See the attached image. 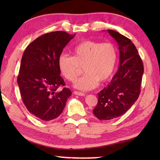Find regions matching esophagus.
<instances>
[{
	"mask_svg": "<svg viewBox=\"0 0 160 160\" xmlns=\"http://www.w3.org/2000/svg\"><path fill=\"white\" fill-rule=\"evenodd\" d=\"M73 93L75 95H77V96H85V94H84V93L78 92V91H75L74 92H73Z\"/></svg>",
	"mask_w": 160,
	"mask_h": 160,
	"instance_id": "obj_1",
	"label": "esophagus"
}]
</instances>
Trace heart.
<instances>
[{"label":"heart","instance_id":"heart-1","mask_svg":"<svg viewBox=\"0 0 160 160\" xmlns=\"http://www.w3.org/2000/svg\"><path fill=\"white\" fill-rule=\"evenodd\" d=\"M72 56L62 54L58 58V67L67 80L74 82L83 67L85 73L74 87L81 91H91L111 77L117 62V52L111 43L85 40L71 50Z\"/></svg>","mask_w":160,"mask_h":160}]
</instances>
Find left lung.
Wrapping results in <instances>:
<instances>
[{"instance_id": "obj_1", "label": "left lung", "mask_w": 160, "mask_h": 160, "mask_svg": "<svg viewBox=\"0 0 160 160\" xmlns=\"http://www.w3.org/2000/svg\"><path fill=\"white\" fill-rule=\"evenodd\" d=\"M116 40L120 51L117 73L108 85L98 93V102L93 112L100 120H109L124 114L140 93L144 66L134 44L113 30H107Z\"/></svg>"}]
</instances>
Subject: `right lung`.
I'll return each instance as SVG.
<instances>
[{
    "label": "right lung",
    "instance_id": "1",
    "mask_svg": "<svg viewBox=\"0 0 160 160\" xmlns=\"http://www.w3.org/2000/svg\"><path fill=\"white\" fill-rule=\"evenodd\" d=\"M75 35L58 31L45 33L33 40L23 53L17 78L24 104L34 116L49 121L62 113L71 96L64 86L58 67L64 47Z\"/></svg>",
    "mask_w": 160,
    "mask_h": 160
}]
</instances>
